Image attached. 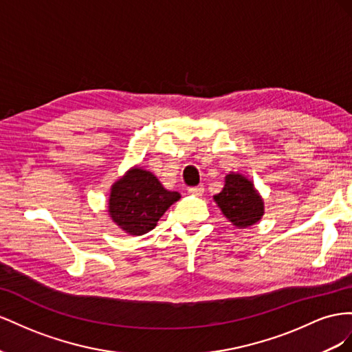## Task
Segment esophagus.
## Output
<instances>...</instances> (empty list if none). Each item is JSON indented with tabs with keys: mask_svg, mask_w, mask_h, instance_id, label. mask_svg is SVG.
Masks as SVG:
<instances>
[{
	"mask_svg": "<svg viewBox=\"0 0 352 352\" xmlns=\"http://www.w3.org/2000/svg\"><path fill=\"white\" fill-rule=\"evenodd\" d=\"M205 192V187L200 184V186H196V187H190L188 188V193L193 195V196H202Z\"/></svg>",
	"mask_w": 352,
	"mask_h": 352,
	"instance_id": "34e87169",
	"label": "esophagus"
}]
</instances>
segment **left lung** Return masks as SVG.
I'll list each match as a JSON object with an SVG mask.
<instances>
[{
    "mask_svg": "<svg viewBox=\"0 0 352 352\" xmlns=\"http://www.w3.org/2000/svg\"><path fill=\"white\" fill-rule=\"evenodd\" d=\"M214 200L223 215L239 228L256 224L265 214L263 196L248 177L239 173L226 175L224 187Z\"/></svg>",
    "mask_w": 352,
    "mask_h": 352,
    "instance_id": "obj_1",
    "label": "left lung"
}]
</instances>
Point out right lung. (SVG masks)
<instances>
[{
  "mask_svg": "<svg viewBox=\"0 0 352 352\" xmlns=\"http://www.w3.org/2000/svg\"><path fill=\"white\" fill-rule=\"evenodd\" d=\"M143 166H133L110 187L107 212L110 219L129 236H143L153 230L170 205L179 200Z\"/></svg>",
  "mask_w": 352,
  "mask_h": 352,
  "instance_id": "obj_1",
  "label": "right lung"
}]
</instances>
